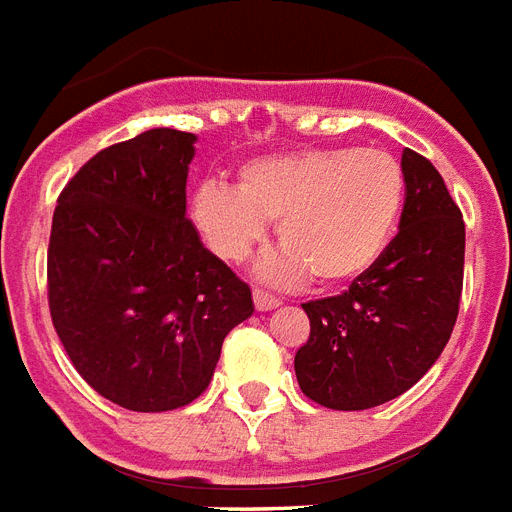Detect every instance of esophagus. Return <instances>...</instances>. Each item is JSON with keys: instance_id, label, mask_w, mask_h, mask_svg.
Instances as JSON below:
<instances>
[{"instance_id": "esophagus-1", "label": "esophagus", "mask_w": 512, "mask_h": 512, "mask_svg": "<svg viewBox=\"0 0 512 512\" xmlns=\"http://www.w3.org/2000/svg\"><path fill=\"white\" fill-rule=\"evenodd\" d=\"M253 306H256V312H269V309L280 306V298H275L267 290H253Z\"/></svg>"}]
</instances>
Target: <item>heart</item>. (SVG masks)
I'll use <instances>...</instances> for the list:
<instances>
[{
	"mask_svg": "<svg viewBox=\"0 0 512 512\" xmlns=\"http://www.w3.org/2000/svg\"><path fill=\"white\" fill-rule=\"evenodd\" d=\"M404 190L402 163L386 150H290L245 163L237 187L203 182L192 192L190 219L224 261H243L275 222L282 248L261 261V277L296 282L312 275L335 288L367 275L386 253Z\"/></svg>",
	"mask_w": 512,
	"mask_h": 512,
	"instance_id": "b5f03b06",
	"label": "heart"
}]
</instances>
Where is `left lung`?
Here are the masks:
<instances>
[{
  "label": "left lung",
  "mask_w": 512,
  "mask_h": 512,
  "mask_svg": "<svg viewBox=\"0 0 512 512\" xmlns=\"http://www.w3.org/2000/svg\"><path fill=\"white\" fill-rule=\"evenodd\" d=\"M399 232L343 296L304 304L312 333L298 386L330 410H370L410 391L447 346L460 309L465 224L444 179L404 150Z\"/></svg>",
  "instance_id": "8db88e82"
}]
</instances>
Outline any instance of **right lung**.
Segmentation results:
<instances>
[{"mask_svg": "<svg viewBox=\"0 0 512 512\" xmlns=\"http://www.w3.org/2000/svg\"><path fill=\"white\" fill-rule=\"evenodd\" d=\"M198 137L150 129L100 150L57 198L49 312L73 367L134 412L198 399L222 343L253 314L251 288L187 219Z\"/></svg>", "mask_w": 512, "mask_h": 512, "instance_id": "right-lung-1", "label": "right lung"}]
</instances>
